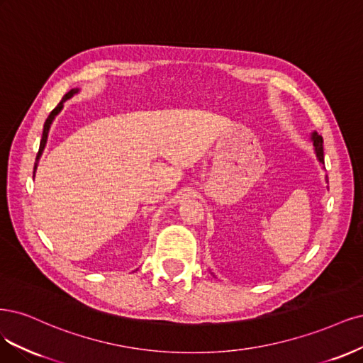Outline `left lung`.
Masks as SVG:
<instances>
[{
    "label": "left lung",
    "mask_w": 363,
    "mask_h": 363,
    "mask_svg": "<svg viewBox=\"0 0 363 363\" xmlns=\"http://www.w3.org/2000/svg\"><path fill=\"white\" fill-rule=\"evenodd\" d=\"M311 140H312V145H313V152H315V157L320 161V164H324V149H323V137L317 133L313 131L311 134ZM325 182H329V179L325 178Z\"/></svg>",
    "instance_id": "obj_1"
}]
</instances>
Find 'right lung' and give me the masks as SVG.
<instances>
[{
    "label": "right lung",
    "instance_id": "right-lung-1",
    "mask_svg": "<svg viewBox=\"0 0 363 363\" xmlns=\"http://www.w3.org/2000/svg\"><path fill=\"white\" fill-rule=\"evenodd\" d=\"M78 91H79V89H71V90H69V91L66 93V95L62 98V101L58 102L57 107L50 113L48 119L45 121V125H43V134H42V140H40L39 152H38V157H36V162H34V172H33V177H34V174H36L38 164H39V160H40V157H42V154H43V149H45V146H46V142H48V133H50V128H51V125H52L54 119H55V116L63 110V104H65L67 99H71L74 95H77Z\"/></svg>",
    "mask_w": 363,
    "mask_h": 363
}]
</instances>
